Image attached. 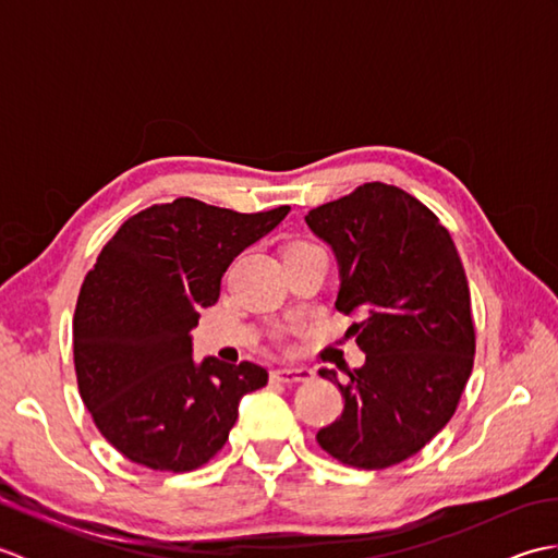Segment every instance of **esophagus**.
I'll list each match as a JSON object with an SVG mask.
<instances>
[{"label": "esophagus", "mask_w": 558, "mask_h": 558, "mask_svg": "<svg viewBox=\"0 0 558 558\" xmlns=\"http://www.w3.org/2000/svg\"><path fill=\"white\" fill-rule=\"evenodd\" d=\"M314 372L306 369V366H282V369L270 372V381L278 384H304L312 381Z\"/></svg>", "instance_id": "esophagus-1"}]
</instances>
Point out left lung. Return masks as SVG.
Wrapping results in <instances>:
<instances>
[{
  "label": "left lung",
  "instance_id": "obj_1",
  "mask_svg": "<svg viewBox=\"0 0 558 558\" xmlns=\"http://www.w3.org/2000/svg\"><path fill=\"white\" fill-rule=\"evenodd\" d=\"M338 260L336 310L366 362L322 369L345 408L316 434L352 468L384 470L417 453L453 417L475 360V324L458 248L434 213L398 186L369 182L310 210Z\"/></svg>",
  "mask_w": 558,
  "mask_h": 558
}]
</instances>
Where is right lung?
Instances as JSON below:
<instances>
[{"mask_svg": "<svg viewBox=\"0 0 558 558\" xmlns=\"http://www.w3.org/2000/svg\"><path fill=\"white\" fill-rule=\"evenodd\" d=\"M290 213H236L182 196L129 218L83 280L74 314L81 398L124 458L189 472L225 446L242 396L268 384L254 362L194 360L198 312L225 270Z\"/></svg>", "mask_w": 558, "mask_h": 558, "instance_id": "add662e5", "label": "right lung"}]
</instances>
